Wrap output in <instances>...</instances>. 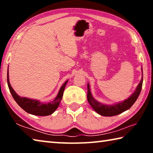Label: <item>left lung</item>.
<instances>
[{"label": "left lung", "instance_id": "1", "mask_svg": "<svg viewBox=\"0 0 153 153\" xmlns=\"http://www.w3.org/2000/svg\"><path fill=\"white\" fill-rule=\"evenodd\" d=\"M142 82H143V72H142V77L141 81L139 83L138 86H137L135 92H134L128 98H127V99L123 100V101L116 103V104H113L112 105H104L102 104V103H100L99 102H98L97 100H96L92 97L91 91H90L89 84L88 83V101L90 103V105H91L93 109L100 115L106 116V117H111V116L119 115V114H120L124 112V111L129 109V108L134 105V103L136 102L137 98L139 97L140 93L141 92Z\"/></svg>", "mask_w": 153, "mask_h": 153}]
</instances>
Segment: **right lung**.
Wrapping results in <instances>:
<instances>
[{
  "mask_svg": "<svg viewBox=\"0 0 153 153\" xmlns=\"http://www.w3.org/2000/svg\"><path fill=\"white\" fill-rule=\"evenodd\" d=\"M67 81L64 83L63 86L61 87L59 92L58 93L57 96L54 99L53 101L50 102L45 103L40 102L39 100L30 99V98H27L25 97H21L18 95L15 90L13 89L11 84L9 82V69L7 71V84H8V86L11 94H12L13 97L15 99V101L19 105L21 108H22L27 113L32 114V115H38V116H47L50 115L52 113L55 112V110L58 108L59 103H60L61 100L63 97V92L65 90V88L67 83Z\"/></svg>",
  "mask_w": 153,
  "mask_h": 153,
  "instance_id": "right-lung-1",
  "label": "right lung"
}]
</instances>
